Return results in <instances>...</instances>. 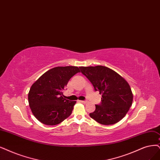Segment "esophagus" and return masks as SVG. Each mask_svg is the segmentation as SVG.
<instances>
[{"label":"esophagus","instance_id":"obj_1","mask_svg":"<svg viewBox=\"0 0 160 160\" xmlns=\"http://www.w3.org/2000/svg\"><path fill=\"white\" fill-rule=\"evenodd\" d=\"M80 102H81V103H84V104H86V103H87V101H80Z\"/></svg>","mask_w":160,"mask_h":160}]
</instances>
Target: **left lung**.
<instances>
[{"mask_svg":"<svg viewBox=\"0 0 160 160\" xmlns=\"http://www.w3.org/2000/svg\"><path fill=\"white\" fill-rule=\"evenodd\" d=\"M81 72L102 94V103L90 116L98 122L111 125L124 118L132 105L133 94L125 79L112 69L103 67H80Z\"/></svg>","mask_w":160,"mask_h":160,"instance_id":"left-lung-1","label":"left lung"}]
</instances>
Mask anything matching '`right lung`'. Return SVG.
<instances>
[{"mask_svg": "<svg viewBox=\"0 0 160 160\" xmlns=\"http://www.w3.org/2000/svg\"><path fill=\"white\" fill-rule=\"evenodd\" d=\"M78 67H57L47 71L35 81L28 93V102L32 113L41 123L56 125L72 113L76 101L64 98L62 91Z\"/></svg>", "mask_w": 160, "mask_h": 160, "instance_id": "add662e5", "label": "right lung"}]
</instances>
